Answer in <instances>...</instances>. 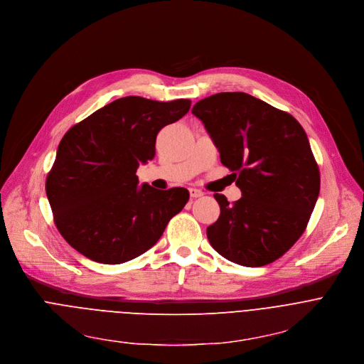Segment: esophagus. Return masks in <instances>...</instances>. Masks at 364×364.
Here are the masks:
<instances>
[{
	"mask_svg": "<svg viewBox=\"0 0 364 364\" xmlns=\"http://www.w3.org/2000/svg\"><path fill=\"white\" fill-rule=\"evenodd\" d=\"M189 195H191V198H192V199H195V198L203 196V195H204V192H203V191H199V189H196V188H189Z\"/></svg>",
	"mask_w": 364,
	"mask_h": 364,
	"instance_id": "esophagus-1",
	"label": "esophagus"
}]
</instances>
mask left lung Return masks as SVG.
Returning a JSON list of instances; mask_svg holds the SVG:
<instances>
[{
    "label": "left lung",
    "mask_w": 364,
    "mask_h": 364,
    "mask_svg": "<svg viewBox=\"0 0 364 364\" xmlns=\"http://www.w3.org/2000/svg\"><path fill=\"white\" fill-rule=\"evenodd\" d=\"M241 191L221 193L210 245L227 260L259 267L285 255L304 232L319 193V171L308 137L288 112L246 92H220L192 108Z\"/></svg>",
    "instance_id": "1"
}]
</instances>
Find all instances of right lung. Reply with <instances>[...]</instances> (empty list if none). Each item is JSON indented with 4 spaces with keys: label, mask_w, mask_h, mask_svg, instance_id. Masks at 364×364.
<instances>
[{
    "label": "right lung",
    "mask_w": 364,
    "mask_h": 364,
    "mask_svg": "<svg viewBox=\"0 0 364 364\" xmlns=\"http://www.w3.org/2000/svg\"><path fill=\"white\" fill-rule=\"evenodd\" d=\"M189 100L124 97L97 109L60 140L46 193L59 232L85 257L119 264L153 247L189 199L185 188L139 185L157 133L181 119Z\"/></svg>",
    "instance_id": "obj_1"
}]
</instances>
